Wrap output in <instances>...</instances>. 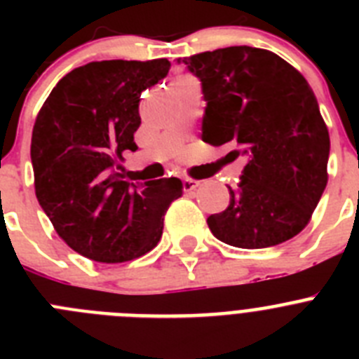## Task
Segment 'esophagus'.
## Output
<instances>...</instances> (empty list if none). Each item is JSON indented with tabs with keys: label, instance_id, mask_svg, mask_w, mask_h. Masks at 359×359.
Instances as JSON below:
<instances>
[{
	"label": "esophagus",
	"instance_id": "34e87169",
	"mask_svg": "<svg viewBox=\"0 0 359 359\" xmlns=\"http://www.w3.org/2000/svg\"><path fill=\"white\" fill-rule=\"evenodd\" d=\"M199 185H201V183L192 180V177H185V180H183V190H185V192H192V190L198 189Z\"/></svg>",
	"mask_w": 359,
	"mask_h": 359
}]
</instances>
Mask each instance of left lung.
Segmentation results:
<instances>
[{
    "instance_id": "8db88e82",
    "label": "left lung",
    "mask_w": 359,
    "mask_h": 359,
    "mask_svg": "<svg viewBox=\"0 0 359 359\" xmlns=\"http://www.w3.org/2000/svg\"><path fill=\"white\" fill-rule=\"evenodd\" d=\"M201 81L203 142L246 154L226 210L208 228L236 248H269L304 230L327 185L329 131L311 86L277 53L228 46L177 59Z\"/></svg>"
}]
</instances>
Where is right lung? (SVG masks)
<instances>
[{"instance_id": "add662e5", "label": "right lung", "mask_w": 359, "mask_h": 359, "mask_svg": "<svg viewBox=\"0 0 359 359\" xmlns=\"http://www.w3.org/2000/svg\"><path fill=\"white\" fill-rule=\"evenodd\" d=\"M167 59L100 61L72 69L44 100L32 131L36 196L69 248L115 264L151 252L177 177L126 182L123 151H136L140 95L169 73Z\"/></svg>"}]
</instances>
